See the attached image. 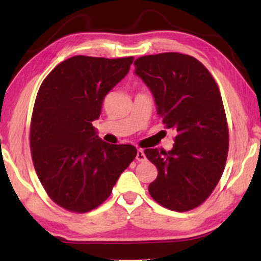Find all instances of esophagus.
Instances as JSON below:
<instances>
[{
    "mask_svg": "<svg viewBox=\"0 0 261 261\" xmlns=\"http://www.w3.org/2000/svg\"><path fill=\"white\" fill-rule=\"evenodd\" d=\"M136 159H137V160H138L139 162H143V161L146 160V155H145V153H144L143 149H138V151H137V156H136Z\"/></svg>",
    "mask_w": 261,
    "mask_h": 261,
    "instance_id": "esophagus-1",
    "label": "esophagus"
}]
</instances>
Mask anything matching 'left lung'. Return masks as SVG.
Here are the masks:
<instances>
[{"mask_svg": "<svg viewBox=\"0 0 261 261\" xmlns=\"http://www.w3.org/2000/svg\"><path fill=\"white\" fill-rule=\"evenodd\" d=\"M135 67L165 127L177 134L170 151H144L158 168L148 192L168 210L191 211L211 196L226 167L229 132L219 86L201 62L180 53L141 56Z\"/></svg>", "mask_w": 261, "mask_h": 261, "instance_id": "8db88e82", "label": "left lung"}]
</instances>
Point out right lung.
<instances>
[{"label": "right lung", "mask_w": 261, "mask_h": 261, "mask_svg": "<svg viewBox=\"0 0 261 261\" xmlns=\"http://www.w3.org/2000/svg\"><path fill=\"white\" fill-rule=\"evenodd\" d=\"M132 62L134 56H72L53 69L39 88L31 153L43 189L62 208L86 213L99 207L135 160V146L105 143L92 125L105 96L126 76Z\"/></svg>", "instance_id": "1"}]
</instances>
